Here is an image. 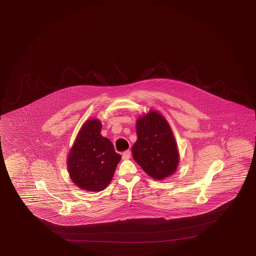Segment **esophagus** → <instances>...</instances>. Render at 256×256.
I'll return each instance as SVG.
<instances>
[{
    "mask_svg": "<svg viewBox=\"0 0 256 256\" xmlns=\"http://www.w3.org/2000/svg\"><path fill=\"white\" fill-rule=\"evenodd\" d=\"M130 158V151L127 150L126 152H122V159L124 160H128Z\"/></svg>",
    "mask_w": 256,
    "mask_h": 256,
    "instance_id": "obj_1",
    "label": "esophagus"
}]
</instances>
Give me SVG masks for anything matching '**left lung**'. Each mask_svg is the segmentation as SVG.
<instances>
[{"label": "left lung", "instance_id": "obj_1", "mask_svg": "<svg viewBox=\"0 0 256 256\" xmlns=\"http://www.w3.org/2000/svg\"><path fill=\"white\" fill-rule=\"evenodd\" d=\"M137 140L132 147V158L156 180L174 174L180 162L178 144L168 122L158 110H150L136 122Z\"/></svg>", "mask_w": 256, "mask_h": 256}]
</instances>
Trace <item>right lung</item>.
Masks as SVG:
<instances>
[{"instance_id": "obj_1", "label": "right lung", "mask_w": 256, "mask_h": 256, "mask_svg": "<svg viewBox=\"0 0 256 256\" xmlns=\"http://www.w3.org/2000/svg\"><path fill=\"white\" fill-rule=\"evenodd\" d=\"M100 120L84 122L68 156V170L72 182L82 190H104L112 180L122 156L112 142L100 134Z\"/></svg>"}]
</instances>
